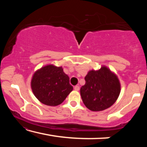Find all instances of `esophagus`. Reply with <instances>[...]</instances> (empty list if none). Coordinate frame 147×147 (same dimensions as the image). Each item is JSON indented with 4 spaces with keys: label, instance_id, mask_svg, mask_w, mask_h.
<instances>
[{
    "label": "esophagus",
    "instance_id": "esophagus-1",
    "mask_svg": "<svg viewBox=\"0 0 147 147\" xmlns=\"http://www.w3.org/2000/svg\"><path fill=\"white\" fill-rule=\"evenodd\" d=\"M74 90H75V91H79L80 90V86H76L74 88Z\"/></svg>",
    "mask_w": 147,
    "mask_h": 147
}]
</instances>
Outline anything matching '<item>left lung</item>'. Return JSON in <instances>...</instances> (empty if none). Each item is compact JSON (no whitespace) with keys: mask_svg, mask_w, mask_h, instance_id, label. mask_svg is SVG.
I'll use <instances>...</instances> for the list:
<instances>
[{"mask_svg":"<svg viewBox=\"0 0 147 147\" xmlns=\"http://www.w3.org/2000/svg\"><path fill=\"white\" fill-rule=\"evenodd\" d=\"M85 80L80 94L84 104L91 111H103L117 100L121 93L120 81L117 74L106 66L89 71Z\"/></svg>","mask_w":147,"mask_h":147,"instance_id":"8db88e82","label":"left lung"}]
</instances>
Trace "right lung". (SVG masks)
Instances as JSON below:
<instances>
[{"mask_svg": "<svg viewBox=\"0 0 147 147\" xmlns=\"http://www.w3.org/2000/svg\"><path fill=\"white\" fill-rule=\"evenodd\" d=\"M30 86L38 100L50 106L61 104L73 89L62 67L53 64L47 65L35 72Z\"/></svg>", "mask_w": 147, "mask_h": 147, "instance_id": "add662e5", "label": "right lung"}]
</instances>
